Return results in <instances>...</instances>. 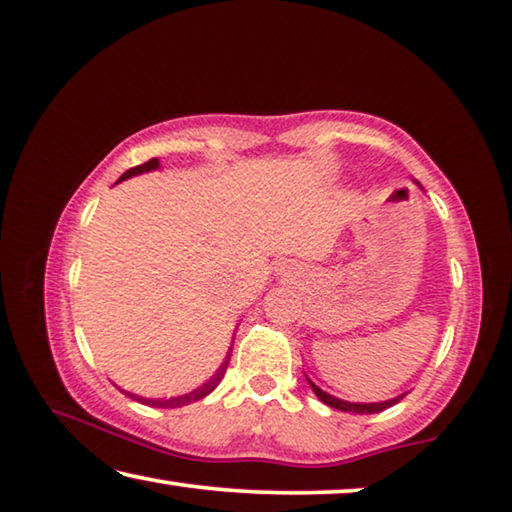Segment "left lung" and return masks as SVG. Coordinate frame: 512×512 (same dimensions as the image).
<instances>
[{
    "label": "left lung",
    "instance_id": "left-lung-1",
    "mask_svg": "<svg viewBox=\"0 0 512 512\" xmlns=\"http://www.w3.org/2000/svg\"><path fill=\"white\" fill-rule=\"evenodd\" d=\"M420 187V182L418 180H413ZM309 381V379H307ZM309 385H311V390L316 392V397L321 399L323 404H328V406H332V409H337V411H348V413H379V411H383V409H390L392 404H397L399 399H402L404 395H399V397H395V399H385V402H372V404H360V402H346V399H339V397H332L330 392H325V390H321L318 388V385L314 383V381H309Z\"/></svg>",
    "mask_w": 512,
    "mask_h": 512
}]
</instances>
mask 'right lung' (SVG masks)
<instances>
[{"instance_id":"add662e5","label":"right lung","mask_w":512,"mask_h":512,"mask_svg":"<svg viewBox=\"0 0 512 512\" xmlns=\"http://www.w3.org/2000/svg\"><path fill=\"white\" fill-rule=\"evenodd\" d=\"M159 168V159H150V161H145V164H140V166H133V168H129L127 173H124L120 180L117 182H122V180H129V177H133V175H140V173H150V170H157ZM231 353H233V346L228 348V353H226V358H224V362H221L219 365V369L217 372H214L210 379H207L203 385H198L196 390H191V392H184V395H177V397H164V399H147V397H138V395H131V392H127V390H122L124 395H129L131 399H136V402H140V404H147V406H154V409H177V406H187V404H191V402H198V399H203V397H207L210 395V392L217 388L219 385V381L224 379V374H226V367H228V360H231Z\"/></svg>"}]
</instances>
